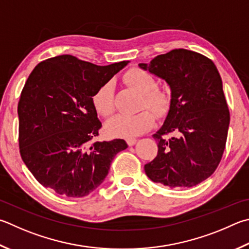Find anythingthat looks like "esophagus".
I'll use <instances>...</instances> for the list:
<instances>
[{
    "label": "esophagus",
    "instance_id": "esophagus-1",
    "mask_svg": "<svg viewBox=\"0 0 249 249\" xmlns=\"http://www.w3.org/2000/svg\"><path fill=\"white\" fill-rule=\"evenodd\" d=\"M137 139L136 138H127L126 139V142H127L128 146H134L135 143H136Z\"/></svg>",
    "mask_w": 249,
    "mask_h": 249
}]
</instances>
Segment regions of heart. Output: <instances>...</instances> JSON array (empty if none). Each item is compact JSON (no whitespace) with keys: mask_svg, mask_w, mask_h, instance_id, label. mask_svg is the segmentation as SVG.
<instances>
[{"mask_svg":"<svg viewBox=\"0 0 249 249\" xmlns=\"http://www.w3.org/2000/svg\"><path fill=\"white\" fill-rule=\"evenodd\" d=\"M123 81L130 89L142 94L140 110L150 109L158 119L168 115L172 105V94L168 89L157 86L152 73L140 67H132L125 73ZM91 103L97 114L102 117H109L114 112V87L111 81L97 88L91 97ZM151 112L143 110L135 115H115L107 122L106 132L113 137L138 136L153 126L155 117Z\"/></svg>","mask_w":249,"mask_h":249,"instance_id":"b5f03b06","label":"heart"}]
</instances>
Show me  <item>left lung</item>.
Here are the masks:
<instances>
[{"mask_svg": "<svg viewBox=\"0 0 249 249\" xmlns=\"http://www.w3.org/2000/svg\"><path fill=\"white\" fill-rule=\"evenodd\" d=\"M139 66L165 79L172 90L169 114L153 135L158 155L144 172L171 188L195 186L213 174L227 143L230 111L219 71L210 58L185 49Z\"/></svg>", "mask_w": 249, "mask_h": 249, "instance_id": "left-lung-1", "label": "left lung"}]
</instances>
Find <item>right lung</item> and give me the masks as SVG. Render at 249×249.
<instances>
[{
	"mask_svg": "<svg viewBox=\"0 0 249 249\" xmlns=\"http://www.w3.org/2000/svg\"><path fill=\"white\" fill-rule=\"evenodd\" d=\"M98 66L69 54L40 62L18 102L20 157L43 187L66 197H84L109 173L123 139L94 142L102 127L91 97L127 64Z\"/></svg>",
	"mask_w": 249,
	"mask_h": 249,
	"instance_id": "add662e5",
	"label": "right lung"
}]
</instances>
